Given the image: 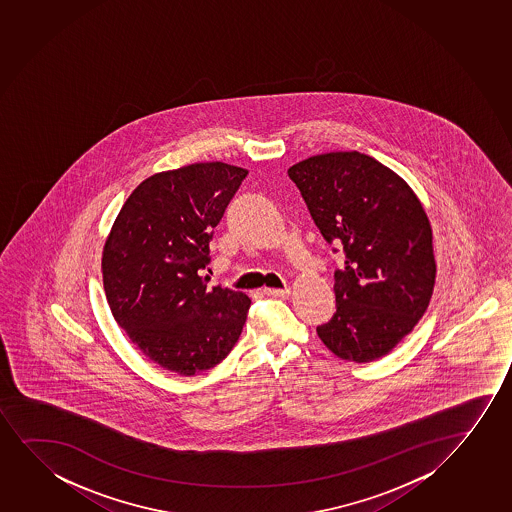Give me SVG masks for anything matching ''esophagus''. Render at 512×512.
<instances>
[{
    "label": "esophagus",
    "mask_w": 512,
    "mask_h": 512,
    "mask_svg": "<svg viewBox=\"0 0 512 512\" xmlns=\"http://www.w3.org/2000/svg\"><path fill=\"white\" fill-rule=\"evenodd\" d=\"M264 295L269 297H288L290 288H264Z\"/></svg>",
    "instance_id": "esophagus-1"
}]
</instances>
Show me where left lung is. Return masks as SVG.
Returning <instances> with one entry per match:
<instances>
[{
	"mask_svg": "<svg viewBox=\"0 0 512 512\" xmlns=\"http://www.w3.org/2000/svg\"><path fill=\"white\" fill-rule=\"evenodd\" d=\"M314 224L342 246L337 312L318 326L340 359L370 363L398 346L429 306L436 262L431 222L412 187L358 153L318 154L288 168Z\"/></svg>",
	"mask_w": 512,
	"mask_h": 512,
	"instance_id": "1",
	"label": "left lung"
}]
</instances>
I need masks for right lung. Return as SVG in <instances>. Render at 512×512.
<instances>
[{
  "instance_id": "right-lung-1",
  "label": "right lung",
  "mask_w": 512,
  "mask_h": 512,
  "mask_svg": "<svg viewBox=\"0 0 512 512\" xmlns=\"http://www.w3.org/2000/svg\"><path fill=\"white\" fill-rule=\"evenodd\" d=\"M248 170L222 161L154 173L121 206L102 252L116 323L163 370L191 377L238 342L252 300L206 288L210 239Z\"/></svg>"
}]
</instances>
